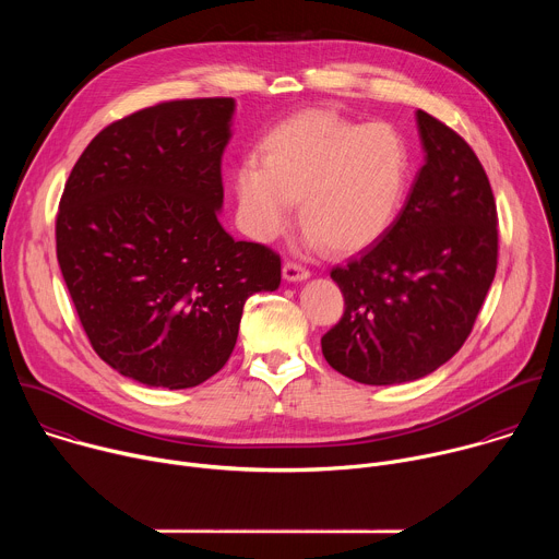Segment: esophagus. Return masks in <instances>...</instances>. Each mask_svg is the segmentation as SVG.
Listing matches in <instances>:
<instances>
[{
  "label": "esophagus",
  "mask_w": 559,
  "mask_h": 559,
  "mask_svg": "<svg viewBox=\"0 0 559 559\" xmlns=\"http://www.w3.org/2000/svg\"><path fill=\"white\" fill-rule=\"evenodd\" d=\"M283 278L285 281H305V278H309V270H305L302 265H298V263H294V261H285V265H283Z\"/></svg>",
  "instance_id": "esophagus-1"
}]
</instances>
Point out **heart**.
<instances>
[{"label":"heart","instance_id":"1","mask_svg":"<svg viewBox=\"0 0 559 559\" xmlns=\"http://www.w3.org/2000/svg\"><path fill=\"white\" fill-rule=\"evenodd\" d=\"M412 181V150L393 123H360L307 108L276 123L257 158L236 166L238 223L254 241L285 231L298 199L307 248L354 254L382 238L401 214Z\"/></svg>","mask_w":559,"mask_h":559}]
</instances>
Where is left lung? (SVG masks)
Wrapping results in <instances>:
<instances>
[{"instance_id":"obj_1","label":"left lung","mask_w":559,"mask_h":559,"mask_svg":"<svg viewBox=\"0 0 559 559\" xmlns=\"http://www.w3.org/2000/svg\"><path fill=\"white\" fill-rule=\"evenodd\" d=\"M416 119L427 154L405 207L332 270L345 311L321 338L323 356L362 384L418 380L455 356L498 267V210L480 158L429 112Z\"/></svg>"}]
</instances>
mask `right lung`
I'll use <instances>...</instances> for the list:
<instances>
[{
    "label": "right lung",
    "mask_w": 559,
    "mask_h": 559,
    "mask_svg": "<svg viewBox=\"0 0 559 559\" xmlns=\"http://www.w3.org/2000/svg\"><path fill=\"white\" fill-rule=\"evenodd\" d=\"M234 99H177L104 128L57 212V261L97 356L147 386L188 389L229 358L243 305L281 257L218 223Z\"/></svg>",
    "instance_id": "1"
}]
</instances>
